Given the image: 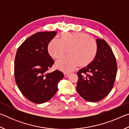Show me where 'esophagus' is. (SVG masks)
Instances as JSON below:
<instances>
[{
    "instance_id": "obj_1",
    "label": "esophagus",
    "mask_w": 129,
    "mask_h": 129,
    "mask_svg": "<svg viewBox=\"0 0 129 129\" xmlns=\"http://www.w3.org/2000/svg\"><path fill=\"white\" fill-rule=\"evenodd\" d=\"M69 75H70V73H68V72H64V76H65V77H68V76H69Z\"/></svg>"
}]
</instances>
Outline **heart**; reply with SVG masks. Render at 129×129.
I'll use <instances>...</instances> for the list:
<instances>
[{
	"label": "heart",
	"mask_w": 129,
	"mask_h": 129,
	"mask_svg": "<svg viewBox=\"0 0 129 129\" xmlns=\"http://www.w3.org/2000/svg\"><path fill=\"white\" fill-rule=\"evenodd\" d=\"M67 49L69 54L57 62L56 66L68 72L78 64L84 67L93 62L98 54L99 45L88 34L82 32H64L60 39H52L48 45L49 53L54 59L61 58Z\"/></svg>",
	"instance_id": "b5f03b06"
}]
</instances>
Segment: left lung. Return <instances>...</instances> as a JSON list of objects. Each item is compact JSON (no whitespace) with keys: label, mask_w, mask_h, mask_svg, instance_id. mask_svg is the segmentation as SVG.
Returning a JSON list of instances; mask_svg holds the SVG:
<instances>
[{"label":"left lung","mask_w":129,"mask_h":129,"mask_svg":"<svg viewBox=\"0 0 129 129\" xmlns=\"http://www.w3.org/2000/svg\"><path fill=\"white\" fill-rule=\"evenodd\" d=\"M99 52L95 59L77 73V92L83 99L97 102L109 94L117 72L116 58L110 47L103 39H97Z\"/></svg>","instance_id":"1"}]
</instances>
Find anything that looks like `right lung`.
I'll list each match as a JSON object with an SVG mask.
<instances>
[{
    "mask_svg": "<svg viewBox=\"0 0 129 129\" xmlns=\"http://www.w3.org/2000/svg\"><path fill=\"white\" fill-rule=\"evenodd\" d=\"M56 32H39L27 38L17 50L14 75L16 85L25 97L35 104L51 100L57 91L64 74L56 70L47 73L54 64L48 52L49 41Z\"/></svg>",
    "mask_w": 129,
    "mask_h": 129,
    "instance_id": "1",
    "label": "right lung"
}]
</instances>
